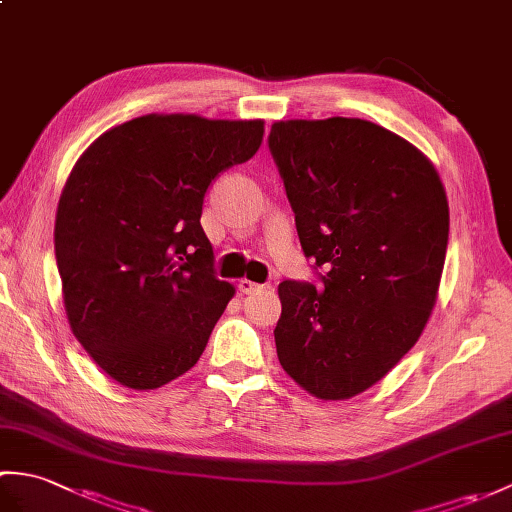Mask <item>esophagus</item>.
<instances>
[{
	"label": "esophagus",
	"mask_w": 512,
	"mask_h": 512,
	"mask_svg": "<svg viewBox=\"0 0 512 512\" xmlns=\"http://www.w3.org/2000/svg\"><path fill=\"white\" fill-rule=\"evenodd\" d=\"M237 288H239V292H242V295H253V292H259L264 286L255 284V281H250V279H242L237 284Z\"/></svg>",
	"instance_id": "esophagus-1"
}]
</instances>
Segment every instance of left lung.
Here are the masks:
<instances>
[{"instance_id":"8db88e82","label":"left lung","mask_w":512,"mask_h":512,"mask_svg":"<svg viewBox=\"0 0 512 512\" xmlns=\"http://www.w3.org/2000/svg\"><path fill=\"white\" fill-rule=\"evenodd\" d=\"M270 154L321 286L281 281L275 345L308 394L345 400L387 376L436 306L449 202L420 149L363 118L277 121Z\"/></svg>"}]
</instances>
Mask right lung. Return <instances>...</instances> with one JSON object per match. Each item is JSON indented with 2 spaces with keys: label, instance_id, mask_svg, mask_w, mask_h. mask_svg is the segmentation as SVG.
Listing matches in <instances>:
<instances>
[{
  "label": "right lung",
  "instance_id": "obj_1",
  "mask_svg": "<svg viewBox=\"0 0 512 512\" xmlns=\"http://www.w3.org/2000/svg\"><path fill=\"white\" fill-rule=\"evenodd\" d=\"M262 138L264 121L147 114L76 160L54 222L63 306L76 341L116 383L156 389L200 361L235 295L215 277L204 193Z\"/></svg>",
  "mask_w": 512,
  "mask_h": 512
}]
</instances>
